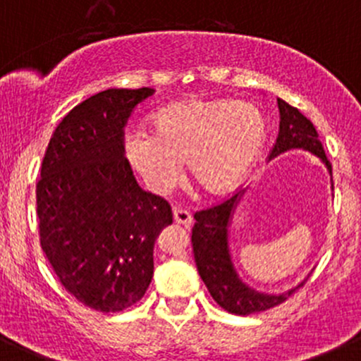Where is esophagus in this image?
Masks as SVG:
<instances>
[{
	"instance_id": "obj_1",
	"label": "esophagus",
	"mask_w": 361,
	"mask_h": 361,
	"mask_svg": "<svg viewBox=\"0 0 361 361\" xmlns=\"http://www.w3.org/2000/svg\"><path fill=\"white\" fill-rule=\"evenodd\" d=\"M173 221H176L177 224H182V226H185V228H189L192 222V217H191V214L185 210V208L177 207V208H173Z\"/></svg>"
}]
</instances>
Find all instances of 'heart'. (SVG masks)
Segmentation results:
<instances>
[{
	"label": "heart",
	"mask_w": 361,
	"mask_h": 361,
	"mask_svg": "<svg viewBox=\"0 0 361 361\" xmlns=\"http://www.w3.org/2000/svg\"><path fill=\"white\" fill-rule=\"evenodd\" d=\"M153 133L125 135V154L147 188L165 195L182 177L188 161L191 179L208 192L224 195L243 182L261 154L267 133L262 113L250 102L189 99L154 114Z\"/></svg>",
	"instance_id": "b5f03b06"
}]
</instances>
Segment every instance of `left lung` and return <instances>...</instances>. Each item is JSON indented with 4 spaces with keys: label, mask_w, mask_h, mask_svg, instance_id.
<instances>
[{
    "label": "left lung",
    "mask_w": 361,
    "mask_h": 361,
    "mask_svg": "<svg viewBox=\"0 0 361 361\" xmlns=\"http://www.w3.org/2000/svg\"><path fill=\"white\" fill-rule=\"evenodd\" d=\"M278 109H280V132L269 153V159L290 149L310 151L325 163L326 170L332 176V165L326 159L314 125L297 107L285 100L278 99ZM243 195L245 189L219 205L196 212L191 243L200 276L205 281L215 302L229 313L247 317L285 302L295 292V288L302 287L304 281L288 292L271 295V293L254 290L240 280L229 254L228 238L233 214Z\"/></svg>",
    "instance_id": "1"
}]
</instances>
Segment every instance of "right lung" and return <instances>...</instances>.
I'll list each match as a JSON object with an SVG mask.
<instances>
[{"label": "right lung", "instance_id": "add662e5", "mask_svg": "<svg viewBox=\"0 0 361 361\" xmlns=\"http://www.w3.org/2000/svg\"><path fill=\"white\" fill-rule=\"evenodd\" d=\"M153 88H109L57 125L36 184L39 241L71 295L118 313L146 293L159 231L172 224L161 196L142 191L125 158V125Z\"/></svg>", "mask_w": 361, "mask_h": 361}]
</instances>
